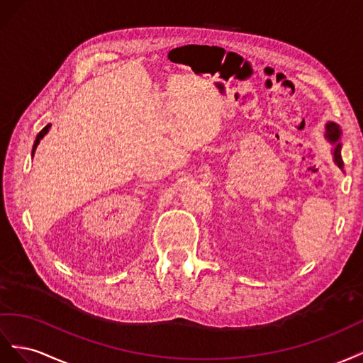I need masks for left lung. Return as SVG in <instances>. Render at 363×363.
<instances>
[{
	"label": "left lung",
	"instance_id": "8db88e82",
	"mask_svg": "<svg viewBox=\"0 0 363 363\" xmlns=\"http://www.w3.org/2000/svg\"><path fill=\"white\" fill-rule=\"evenodd\" d=\"M325 137L330 143L335 144V150H333V158H335V162L339 169H344V161H342V157H340V149H342V144L339 143V138H340V128L337 126L336 123L333 121H328L325 124Z\"/></svg>",
	"mask_w": 363,
	"mask_h": 363
}]
</instances>
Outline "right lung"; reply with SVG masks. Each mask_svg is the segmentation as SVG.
Here are the masks:
<instances>
[{
    "instance_id": "1",
    "label": "right lung",
    "mask_w": 363,
    "mask_h": 363,
    "mask_svg": "<svg viewBox=\"0 0 363 363\" xmlns=\"http://www.w3.org/2000/svg\"><path fill=\"white\" fill-rule=\"evenodd\" d=\"M51 128V124H47V126L43 129V130H40L39 133H38V137H36V140H35V144H33V150H32V157H33V155H35V150H36V147H38V144H39V141L40 140H43L44 138V135H45V133L48 132V129Z\"/></svg>"
}]
</instances>
